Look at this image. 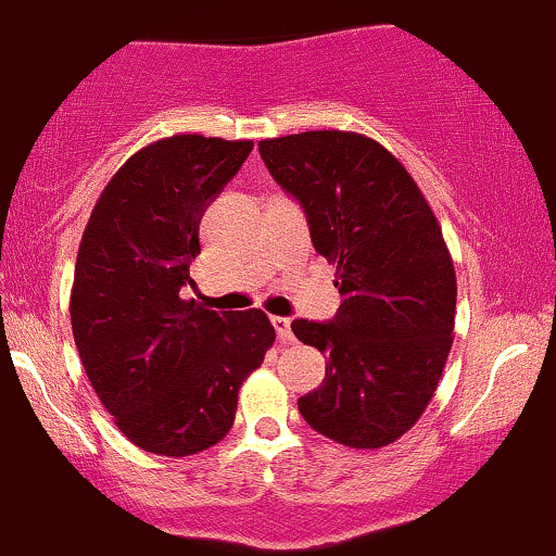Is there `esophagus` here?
Segmentation results:
<instances>
[{"label":"esophagus","mask_w":556,"mask_h":556,"mask_svg":"<svg viewBox=\"0 0 556 556\" xmlns=\"http://www.w3.org/2000/svg\"><path fill=\"white\" fill-rule=\"evenodd\" d=\"M273 328H276L278 338L283 343L293 341V332H291V319L289 317H273Z\"/></svg>","instance_id":"obj_1"}]
</instances>
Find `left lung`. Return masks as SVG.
Wrapping results in <instances>:
<instances>
[{
	"instance_id": "obj_1",
	"label": "left lung",
	"mask_w": 556,
	"mask_h": 556,
	"mask_svg": "<svg viewBox=\"0 0 556 556\" xmlns=\"http://www.w3.org/2000/svg\"><path fill=\"white\" fill-rule=\"evenodd\" d=\"M260 155L304 207L341 293L332 323H291L328 356L323 388L299 410L345 447L390 445L429 406L453 345L458 283L442 228L406 166L367 135L273 137Z\"/></svg>"
}]
</instances>
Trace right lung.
<instances>
[{
	"label": "right lung",
	"mask_w": 556,
	"mask_h": 556,
	"mask_svg": "<svg viewBox=\"0 0 556 556\" xmlns=\"http://www.w3.org/2000/svg\"><path fill=\"white\" fill-rule=\"evenodd\" d=\"M252 140L174 135L111 176L83 231L70 293L77 354L132 445L185 458L233 427L239 388L276 341L265 312L181 296L200 220Z\"/></svg>",
	"instance_id": "right-lung-1"
}]
</instances>
